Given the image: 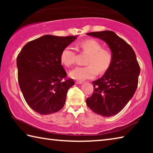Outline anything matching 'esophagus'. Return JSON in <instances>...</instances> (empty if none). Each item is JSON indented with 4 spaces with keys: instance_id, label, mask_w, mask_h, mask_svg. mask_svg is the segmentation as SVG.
Segmentation results:
<instances>
[{
    "instance_id": "esophagus-1",
    "label": "esophagus",
    "mask_w": 153,
    "mask_h": 153,
    "mask_svg": "<svg viewBox=\"0 0 153 153\" xmlns=\"http://www.w3.org/2000/svg\"><path fill=\"white\" fill-rule=\"evenodd\" d=\"M82 82H81V81H76V84H82Z\"/></svg>"
}]
</instances>
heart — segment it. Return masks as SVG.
Returning a JSON list of instances; mask_svg holds the SVG:
<instances>
[{
    "instance_id": "obj_1",
    "label": "heart",
    "mask_w": 153,
    "mask_h": 153,
    "mask_svg": "<svg viewBox=\"0 0 153 153\" xmlns=\"http://www.w3.org/2000/svg\"><path fill=\"white\" fill-rule=\"evenodd\" d=\"M78 47L83 51L89 53L86 67H76L69 71L71 78L84 81L91 79L97 75V69L99 72L107 70L112 61V54L106 49L98 41L94 39L86 40L80 42ZM76 51L71 46H67L63 48L61 54V61L65 65L71 66L76 61Z\"/></svg>"
}]
</instances>
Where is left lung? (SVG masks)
I'll return each mask as SVG.
<instances>
[{
  "label": "left lung",
  "mask_w": 153,
  "mask_h": 153,
  "mask_svg": "<svg viewBox=\"0 0 153 153\" xmlns=\"http://www.w3.org/2000/svg\"><path fill=\"white\" fill-rule=\"evenodd\" d=\"M86 34L104 41L112 54V61L104 76L92 82L94 92L86 99V104L95 113L111 117L120 113L133 97L140 69L133 48L114 32Z\"/></svg>",
  "instance_id": "8db88e82"
}]
</instances>
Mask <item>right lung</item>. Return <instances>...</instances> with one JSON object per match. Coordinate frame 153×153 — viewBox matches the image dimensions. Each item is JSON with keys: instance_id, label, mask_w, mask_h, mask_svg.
Listing matches in <instances>:
<instances>
[{"instance_id": "1", "label": "right lung", "mask_w": 153, "mask_h": 153, "mask_svg": "<svg viewBox=\"0 0 153 153\" xmlns=\"http://www.w3.org/2000/svg\"><path fill=\"white\" fill-rule=\"evenodd\" d=\"M77 36L45 35L25 45L17 58L18 82L25 101L41 115L60 111L65 103L72 79L63 80L67 73L61 54Z\"/></svg>"}]
</instances>
